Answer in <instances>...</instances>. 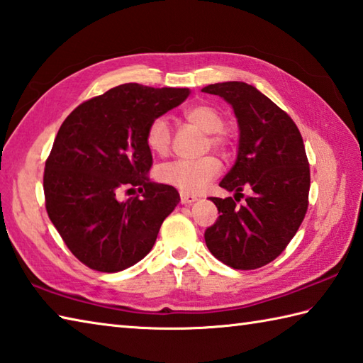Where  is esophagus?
<instances>
[{"label":"esophagus","mask_w":363,"mask_h":363,"mask_svg":"<svg viewBox=\"0 0 363 363\" xmlns=\"http://www.w3.org/2000/svg\"><path fill=\"white\" fill-rule=\"evenodd\" d=\"M198 200V198L195 195H190V194H186V191H181V203L182 204H191L195 203Z\"/></svg>","instance_id":"1"}]
</instances>
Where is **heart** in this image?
<instances>
[{
    "mask_svg": "<svg viewBox=\"0 0 363 363\" xmlns=\"http://www.w3.org/2000/svg\"><path fill=\"white\" fill-rule=\"evenodd\" d=\"M187 123L198 129L208 132L206 146H212L220 151H228L233 140L223 129L225 118L216 106L209 104L191 105L184 111ZM146 145L154 154L165 155L172 146V129L165 118H155L146 129ZM222 165L214 155H204L198 159H176L159 167L157 179L167 186L179 189L186 194H198L211 181L220 174Z\"/></svg>",
    "mask_w": 363,
    "mask_h": 363,
    "instance_id": "heart-1",
    "label": "heart"
}]
</instances>
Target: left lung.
<instances>
[{
    "label": "left lung",
    "instance_id": "8db88e82",
    "mask_svg": "<svg viewBox=\"0 0 363 363\" xmlns=\"http://www.w3.org/2000/svg\"><path fill=\"white\" fill-rule=\"evenodd\" d=\"M203 92L231 104L240 130L238 160L220 182L236 196H211L220 216L204 240L223 264L253 271L285 250L307 214L310 167L303 140L288 113L252 84L216 83ZM247 186L252 194L238 205Z\"/></svg>",
    "mask_w": 363,
    "mask_h": 363
}]
</instances>
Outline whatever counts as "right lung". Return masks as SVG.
I'll return each instance as SVG.
<instances>
[{
	"mask_svg": "<svg viewBox=\"0 0 363 363\" xmlns=\"http://www.w3.org/2000/svg\"><path fill=\"white\" fill-rule=\"evenodd\" d=\"M187 96V88L125 83L84 101L64 119L45 160V209L84 266L119 272L151 252L179 194L149 181L146 129ZM135 188L137 196L117 200L119 191Z\"/></svg>",
	"mask_w": 363,
	"mask_h": 363,
	"instance_id": "add662e5",
	"label": "right lung"
}]
</instances>
